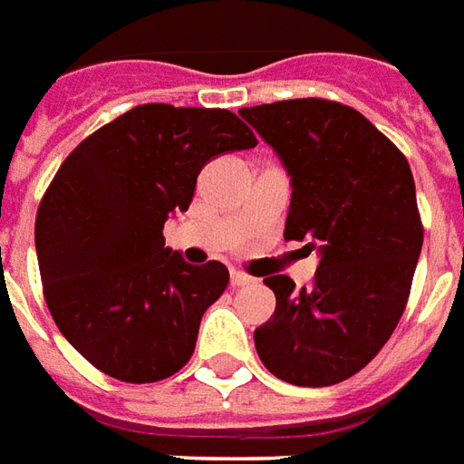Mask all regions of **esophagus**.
I'll list each match as a JSON object with an SVG mask.
<instances>
[{"mask_svg":"<svg viewBox=\"0 0 464 464\" xmlns=\"http://www.w3.org/2000/svg\"><path fill=\"white\" fill-rule=\"evenodd\" d=\"M229 282H232V287H245V285H252V277L249 275H245V272H232V277H229Z\"/></svg>","mask_w":464,"mask_h":464,"instance_id":"34e87169","label":"esophagus"}]
</instances>
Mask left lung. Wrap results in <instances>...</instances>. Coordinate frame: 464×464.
Listing matches in <instances>:
<instances>
[{"label":"left lung","instance_id":"obj_1","mask_svg":"<svg viewBox=\"0 0 464 464\" xmlns=\"http://www.w3.org/2000/svg\"><path fill=\"white\" fill-rule=\"evenodd\" d=\"M239 114L292 177L285 239L322 255L312 287L265 279L277 307L255 330L259 360L300 387L343 382L382 350L410 300L425 229L407 157L340 102L285 100Z\"/></svg>","mask_w":464,"mask_h":464}]
</instances>
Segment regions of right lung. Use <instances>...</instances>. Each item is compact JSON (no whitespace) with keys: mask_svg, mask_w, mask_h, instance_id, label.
I'll return each instance as SVG.
<instances>
[{"mask_svg":"<svg viewBox=\"0 0 464 464\" xmlns=\"http://www.w3.org/2000/svg\"><path fill=\"white\" fill-rule=\"evenodd\" d=\"M255 144L235 111L152 102L62 162L34 225L42 292L59 332L100 372L144 384L189 362L229 272L217 259L185 262L164 247L162 227L187 212L212 157Z\"/></svg>","mask_w":464,"mask_h":464,"instance_id":"obj_1","label":"right lung"}]
</instances>
